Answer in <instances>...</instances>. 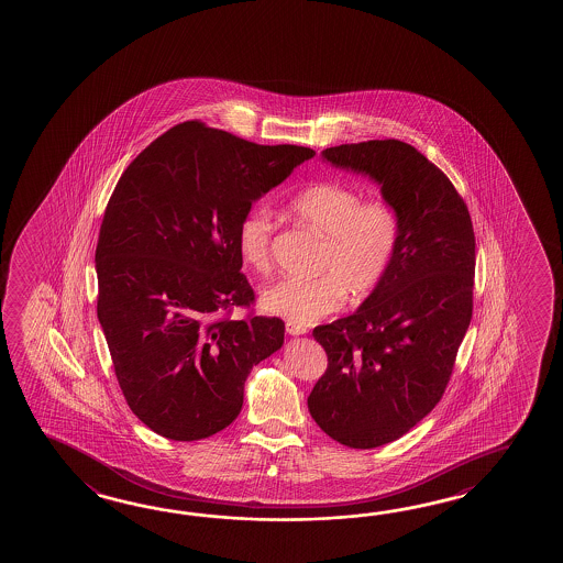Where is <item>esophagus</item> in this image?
I'll use <instances>...</instances> for the list:
<instances>
[{
	"instance_id": "esophagus-1",
	"label": "esophagus",
	"mask_w": 563,
	"mask_h": 563,
	"mask_svg": "<svg viewBox=\"0 0 563 563\" xmlns=\"http://www.w3.org/2000/svg\"><path fill=\"white\" fill-rule=\"evenodd\" d=\"M308 332L302 323L286 322V333L288 335H305Z\"/></svg>"
}]
</instances>
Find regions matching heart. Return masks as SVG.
Listing matches in <instances>:
<instances>
[{
  "instance_id": "heart-1",
  "label": "heart",
  "mask_w": 563,
  "mask_h": 563,
  "mask_svg": "<svg viewBox=\"0 0 563 563\" xmlns=\"http://www.w3.org/2000/svg\"><path fill=\"white\" fill-rule=\"evenodd\" d=\"M300 222L320 231L325 250L318 261L320 277H286L261 290V308L288 322L312 323L341 308L345 295L360 302L387 277L400 240L398 213L387 200H365L338 183H318L288 202ZM275 220L267 208H250L238 225L241 258L257 273L273 261Z\"/></svg>"
}]
</instances>
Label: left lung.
I'll return each instance as SVG.
<instances>
[{
	"mask_svg": "<svg viewBox=\"0 0 563 563\" xmlns=\"http://www.w3.org/2000/svg\"><path fill=\"white\" fill-rule=\"evenodd\" d=\"M323 163L377 183L400 220L387 277L347 318L313 328L328 355L308 410L335 442H395L440 402L470 328L475 235L450 178L398 139L322 151Z\"/></svg>",
	"mask_w": 563,
	"mask_h": 563,
	"instance_id": "left-lung-1",
	"label": "left lung"
}]
</instances>
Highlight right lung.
<instances>
[{
  "label": "right lung",
  "instance_id": "right-lung-1",
  "mask_svg": "<svg viewBox=\"0 0 563 563\" xmlns=\"http://www.w3.org/2000/svg\"><path fill=\"white\" fill-rule=\"evenodd\" d=\"M313 155L185 121L121 175L96 247L98 320L123 397L158 435L194 442L228 428L251 369L283 347V320L230 318L255 300L235 233Z\"/></svg>",
  "mask_w": 563,
  "mask_h": 563
}]
</instances>
